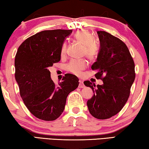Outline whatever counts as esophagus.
<instances>
[{"label": "esophagus", "mask_w": 149, "mask_h": 149, "mask_svg": "<svg viewBox=\"0 0 149 149\" xmlns=\"http://www.w3.org/2000/svg\"><path fill=\"white\" fill-rule=\"evenodd\" d=\"M79 88H84V87H85V85L84 84V81H83L82 80H79Z\"/></svg>", "instance_id": "obj_1"}]
</instances>
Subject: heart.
I'll return each instance as SVG.
<instances>
[{"label":"heart","mask_w":149,"mask_h":149,"mask_svg":"<svg viewBox=\"0 0 149 149\" xmlns=\"http://www.w3.org/2000/svg\"><path fill=\"white\" fill-rule=\"evenodd\" d=\"M74 38L84 45L83 52L91 60H95L99 54V45L93 40V35L87 31L81 30L77 31ZM66 53V43L64 42L61 48V55L64 56ZM87 62L85 60H72L67 65V70L70 73L77 76L81 74L82 71L86 69Z\"/></svg>","instance_id":"1"}]
</instances>
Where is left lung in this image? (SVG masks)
I'll return each instance as SVG.
<instances>
[{
	"label": "left lung",
	"mask_w": 149,
	"mask_h": 149,
	"mask_svg": "<svg viewBox=\"0 0 149 149\" xmlns=\"http://www.w3.org/2000/svg\"><path fill=\"white\" fill-rule=\"evenodd\" d=\"M100 49L97 61L91 65L95 77L104 84L85 81V86L94 95L87 102L93 117L105 120L114 116L124 107L135 80V63L127 47L122 40L106 31H97Z\"/></svg>",
	"instance_id": "1"
}]
</instances>
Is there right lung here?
Here are the masks:
<instances>
[{"mask_svg":"<svg viewBox=\"0 0 149 149\" xmlns=\"http://www.w3.org/2000/svg\"><path fill=\"white\" fill-rule=\"evenodd\" d=\"M72 29L45 30L20 45L15 56V78L26 107L40 120L53 121L64 110L68 95L79 85L75 75L66 74L56 85L49 67L60 60L61 48Z\"/></svg>","mask_w":149,"mask_h":149,"instance_id":"add662e5","label":"right lung"}]
</instances>
